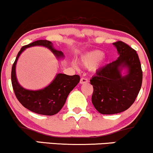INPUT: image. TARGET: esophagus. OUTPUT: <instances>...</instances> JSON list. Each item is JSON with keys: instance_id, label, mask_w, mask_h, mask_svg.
<instances>
[{"instance_id": "obj_1", "label": "esophagus", "mask_w": 153, "mask_h": 153, "mask_svg": "<svg viewBox=\"0 0 153 153\" xmlns=\"http://www.w3.org/2000/svg\"><path fill=\"white\" fill-rule=\"evenodd\" d=\"M88 82V79L86 78H84V77H82V78H81V79H80V84L81 85H82V84H86Z\"/></svg>"}]
</instances>
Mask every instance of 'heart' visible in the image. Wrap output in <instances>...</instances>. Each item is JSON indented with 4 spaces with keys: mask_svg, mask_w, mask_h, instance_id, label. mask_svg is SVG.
Segmentation results:
<instances>
[{
    "mask_svg": "<svg viewBox=\"0 0 153 153\" xmlns=\"http://www.w3.org/2000/svg\"><path fill=\"white\" fill-rule=\"evenodd\" d=\"M104 53L99 50L86 53L80 58V63L86 68H92L93 70L97 69L102 63Z\"/></svg>",
    "mask_w": 153,
    "mask_h": 153,
    "instance_id": "b5f03b06",
    "label": "heart"
}]
</instances>
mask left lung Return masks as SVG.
I'll use <instances>...</instances> for the list:
<instances>
[{
    "instance_id": "8db88e82",
    "label": "left lung",
    "mask_w": 153,
    "mask_h": 153,
    "mask_svg": "<svg viewBox=\"0 0 153 153\" xmlns=\"http://www.w3.org/2000/svg\"><path fill=\"white\" fill-rule=\"evenodd\" d=\"M119 57L96 72L92 102L101 114H115L127 110L141 89L142 71L136 51L121 41L114 42ZM126 70L123 75L122 71Z\"/></svg>"
}]
</instances>
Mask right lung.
Returning <instances> with one entry per match:
<instances>
[{
  "instance_id": "obj_1",
  "label": "right lung",
  "mask_w": 153,
  "mask_h": 153,
  "mask_svg": "<svg viewBox=\"0 0 153 153\" xmlns=\"http://www.w3.org/2000/svg\"><path fill=\"white\" fill-rule=\"evenodd\" d=\"M34 46H43L48 48L58 59L64 58L63 53L55 49L53 43L46 39H40L23 46L18 53L16 60L12 66L11 82L16 98L24 107L35 114L53 116L58 114L66 102L68 94L78 85L80 77L79 75L57 74L54 79L47 87L37 90L24 88L16 78V66L20 55L24 51Z\"/></svg>"
}]
</instances>
